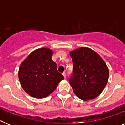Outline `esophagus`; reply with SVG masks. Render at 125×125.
I'll use <instances>...</instances> for the list:
<instances>
[{"instance_id": "1", "label": "esophagus", "mask_w": 125, "mask_h": 125, "mask_svg": "<svg viewBox=\"0 0 125 125\" xmlns=\"http://www.w3.org/2000/svg\"><path fill=\"white\" fill-rule=\"evenodd\" d=\"M62 75H63L64 77L65 78H66V73H65V72H63V73H62Z\"/></svg>"}]
</instances>
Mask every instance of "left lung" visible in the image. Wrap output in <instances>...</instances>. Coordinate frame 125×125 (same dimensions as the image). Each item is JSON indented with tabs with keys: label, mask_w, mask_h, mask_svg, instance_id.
<instances>
[{
	"label": "left lung",
	"mask_w": 125,
	"mask_h": 125,
	"mask_svg": "<svg viewBox=\"0 0 125 125\" xmlns=\"http://www.w3.org/2000/svg\"><path fill=\"white\" fill-rule=\"evenodd\" d=\"M73 68L69 84L76 95L88 101L96 98L105 88L109 78L106 64L99 55L88 47L70 52Z\"/></svg>",
	"instance_id": "8db88e82"
}]
</instances>
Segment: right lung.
Listing matches in <instances>:
<instances>
[{
  "mask_svg": "<svg viewBox=\"0 0 125 125\" xmlns=\"http://www.w3.org/2000/svg\"><path fill=\"white\" fill-rule=\"evenodd\" d=\"M52 51L49 48L36 49L20 66L18 73L20 83L31 96L46 98L64 79L57 71L56 62L52 60Z\"/></svg>",
  "mask_w": 125,
  "mask_h": 125,
  "instance_id": "right-lung-1",
  "label": "right lung"
}]
</instances>
